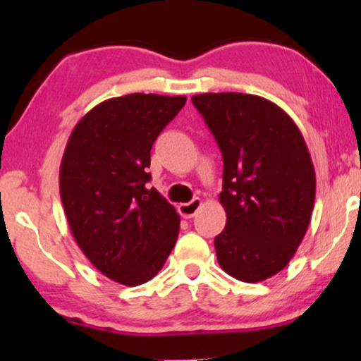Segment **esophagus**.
<instances>
[{
  "mask_svg": "<svg viewBox=\"0 0 361 361\" xmlns=\"http://www.w3.org/2000/svg\"><path fill=\"white\" fill-rule=\"evenodd\" d=\"M202 205V200L200 199H192L190 202H187V204H180L177 209H179V214L184 216V219H192L197 214V210L200 209Z\"/></svg>",
  "mask_w": 361,
  "mask_h": 361,
  "instance_id": "obj_1",
  "label": "esophagus"
}]
</instances>
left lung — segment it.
Segmentation results:
<instances>
[{
    "instance_id": "left-lung-1",
    "label": "left lung",
    "mask_w": 361,
    "mask_h": 361,
    "mask_svg": "<svg viewBox=\"0 0 361 361\" xmlns=\"http://www.w3.org/2000/svg\"><path fill=\"white\" fill-rule=\"evenodd\" d=\"M224 157L220 204L226 225L215 236L219 264L243 283L284 269L302 241L315 200V171L288 113L248 93L192 97Z\"/></svg>"
}]
</instances>
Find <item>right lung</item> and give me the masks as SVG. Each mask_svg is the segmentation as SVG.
<instances>
[{
  "mask_svg": "<svg viewBox=\"0 0 361 361\" xmlns=\"http://www.w3.org/2000/svg\"><path fill=\"white\" fill-rule=\"evenodd\" d=\"M185 100L154 93L110 98L77 123L63 151L59 185L73 238L120 284L154 278L179 235V214L147 189V167L156 137Z\"/></svg>",
  "mask_w": 361,
  "mask_h": 361,
  "instance_id": "obj_1",
  "label": "right lung"
}]
</instances>
